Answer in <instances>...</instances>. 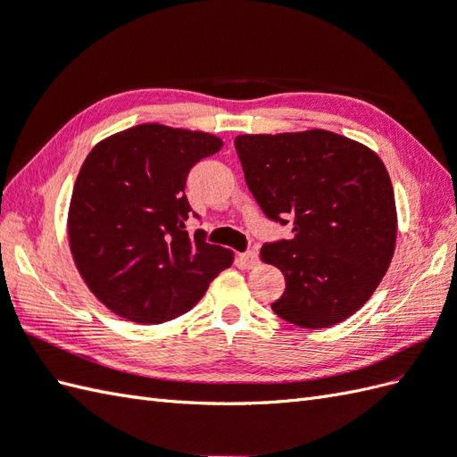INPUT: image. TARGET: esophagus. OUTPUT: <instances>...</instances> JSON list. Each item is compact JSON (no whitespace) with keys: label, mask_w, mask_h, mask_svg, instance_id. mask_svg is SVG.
<instances>
[{"label":"esophagus","mask_w":457,"mask_h":457,"mask_svg":"<svg viewBox=\"0 0 457 457\" xmlns=\"http://www.w3.org/2000/svg\"><path fill=\"white\" fill-rule=\"evenodd\" d=\"M239 261L243 269H254L259 264V254L257 251H245L239 254Z\"/></svg>","instance_id":"1"}]
</instances>
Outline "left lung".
Returning <instances> with one entry per match:
<instances>
[{
    "instance_id": "1",
    "label": "left lung",
    "mask_w": 457,
    "mask_h": 457,
    "mask_svg": "<svg viewBox=\"0 0 457 457\" xmlns=\"http://www.w3.org/2000/svg\"><path fill=\"white\" fill-rule=\"evenodd\" d=\"M236 150L264 216L292 237L264 243L286 290L270 303L284 321L325 328L362 307L389 269L397 212L384 162L327 130L243 134Z\"/></svg>"
}]
</instances>
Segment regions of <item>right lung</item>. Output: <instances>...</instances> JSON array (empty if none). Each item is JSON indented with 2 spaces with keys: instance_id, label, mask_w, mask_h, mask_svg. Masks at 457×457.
<instances>
[{
  "instance_id": "right-lung-1",
  "label": "right lung",
  "mask_w": 457,
  "mask_h": 457,
  "mask_svg": "<svg viewBox=\"0 0 457 457\" xmlns=\"http://www.w3.org/2000/svg\"><path fill=\"white\" fill-rule=\"evenodd\" d=\"M221 144L206 132L140 124L89 152L73 185L68 237L81 278L112 313L142 325L171 321L231 267V251L212 245L203 229L195 237L185 229L188 171Z\"/></svg>"
}]
</instances>
